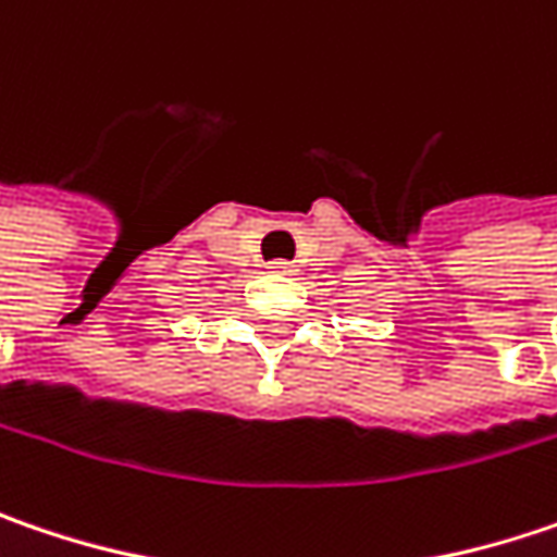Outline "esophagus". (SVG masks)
Wrapping results in <instances>:
<instances>
[{
  "label": "esophagus",
  "instance_id": "obj_1",
  "mask_svg": "<svg viewBox=\"0 0 557 557\" xmlns=\"http://www.w3.org/2000/svg\"><path fill=\"white\" fill-rule=\"evenodd\" d=\"M272 272H278V275H294V265L285 263V260H275V263H269Z\"/></svg>",
  "mask_w": 557,
  "mask_h": 557
}]
</instances>
